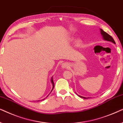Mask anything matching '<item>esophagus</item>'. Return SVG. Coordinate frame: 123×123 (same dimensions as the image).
<instances>
[{
	"label": "esophagus",
	"instance_id": "obj_1",
	"mask_svg": "<svg viewBox=\"0 0 123 123\" xmlns=\"http://www.w3.org/2000/svg\"><path fill=\"white\" fill-rule=\"evenodd\" d=\"M61 66L62 68H68V67H69V65H68V63H62L61 64Z\"/></svg>",
	"mask_w": 123,
	"mask_h": 123
}]
</instances>
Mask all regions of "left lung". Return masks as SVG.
<instances>
[{"mask_svg": "<svg viewBox=\"0 0 123 123\" xmlns=\"http://www.w3.org/2000/svg\"><path fill=\"white\" fill-rule=\"evenodd\" d=\"M101 34H102V37H103V38H104V40H107V41H109V42H112L113 43L115 44V41H114V39L112 38V37H111V35H110L109 34H108L107 32H105L103 30H102V29H101ZM79 96L80 97L83 98H84V99L88 98V97L87 98V97H81V96Z\"/></svg>", "mask_w": 123, "mask_h": 123, "instance_id": "obj_1", "label": "left lung"}]
</instances>
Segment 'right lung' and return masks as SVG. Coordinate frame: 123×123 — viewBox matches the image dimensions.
Returning a JSON list of instances; mask_svg holds the SVG:
<instances>
[{
    "label": "right lung",
    "instance_id": "right-lung-1",
    "mask_svg": "<svg viewBox=\"0 0 123 123\" xmlns=\"http://www.w3.org/2000/svg\"><path fill=\"white\" fill-rule=\"evenodd\" d=\"M51 82L52 83V85H53V88H52V91H52V90H53V89L54 88V86H55V84H54V82H53V78H51ZM44 99H43V100H44Z\"/></svg>",
    "mask_w": 123,
    "mask_h": 123
}]
</instances>
